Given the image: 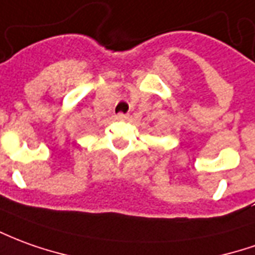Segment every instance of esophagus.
<instances>
[{
    "mask_svg": "<svg viewBox=\"0 0 255 255\" xmlns=\"http://www.w3.org/2000/svg\"><path fill=\"white\" fill-rule=\"evenodd\" d=\"M118 119V121H126L128 119V115L126 114H122V112H119V114H117V117H115Z\"/></svg>",
    "mask_w": 255,
    "mask_h": 255,
    "instance_id": "34e87169",
    "label": "esophagus"
}]
</instances>
